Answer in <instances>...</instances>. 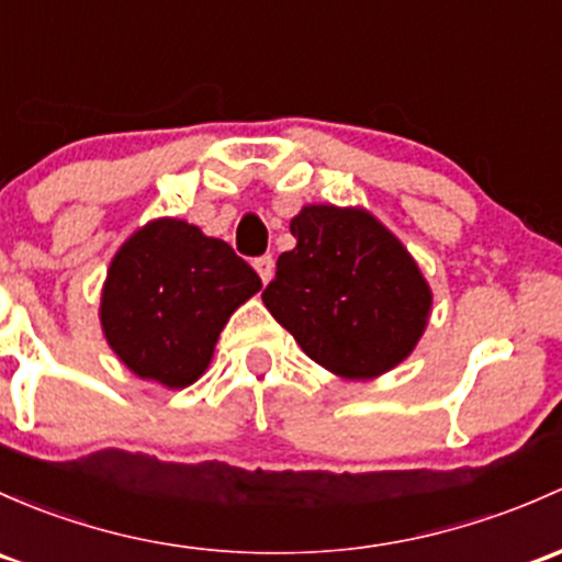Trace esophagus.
Here are the masks:
<instances>
[{"instance_id": "esophagus-1", "label": "esophagus", "mask_w": 562, "mask_h": 562, "mask_svg": "<svg viewBox=\"0 0 562 562\" xmlns=\"http://www.w3.org/2000/svg\"><path fill=\"white\" fill-rule=\"evenodd\" d=\"M252 266H256L258 277H261L263 282H269V280H271V274H274V258H271V256H261V258H256V261H252Z\"/></svg>"}]
</instances>
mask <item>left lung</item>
<instances>
[{"mask_svg": "<svg viewBox=\"0 0 562 562\" xmlns=\"http://www.w3.org/2000/svg\"><path fill=\"white\" fill-rule=\"evenodd\" d=\"M296 247L261 293L301 350L345 380H371L415 350L430 288L393 234L356 206L310 204L291 221Z\"/></svg>", "mask_w": 562, "mask_h": 562, "instance_id": "obj_1", "label": "left lung"}]
</instances>
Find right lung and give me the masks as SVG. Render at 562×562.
<instances>
[{
  "instance_id": "1",
  "label": "right lung",
  "mask_w": 562,
  "mask_h": 562,
  "mask_svg": "<svg viewBox=\"0 0 562 562\" xmlns=\"http://www.w3.org/2000/svg\"><path fill=\"white\" fill-rule=\"evenodd\" d=\"M258 291L261 277L232 245L161 217L115 252L99 317L134 374L177 390L204 374L228 317Z\"/></svg>"
}]
</instances>
